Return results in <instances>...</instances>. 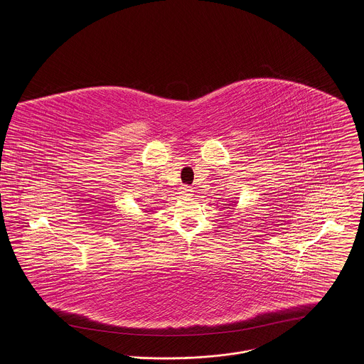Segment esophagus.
I'll return each mask as SVG.
<instances>
[{
  "label": "esophagus",
  "instance_id": "esophagus-1",
  "mask_svg": "<svg viewBox=\"0 0 364 364\" xmlns=\"http://www.w3.org/2000/svg\"><path fill=\"white\" fill-rule=\"evenodd\" d=\"M180 193H181L183 196H191V195H193V190L191 187H188V186H183V187L180 188Z\"/></svg>",
  "mask_w": 364,
  "mask_h": 364
}]
</instances>
